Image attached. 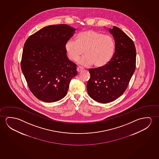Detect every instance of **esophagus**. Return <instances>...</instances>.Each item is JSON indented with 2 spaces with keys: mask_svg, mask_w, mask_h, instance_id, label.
I'll return each mask as SVG.
<instances>
[{
  "mask_svg": "<svg viewBox=\"0 0 159 159\" xmlns=\"http://www.w3.org/2000/svg\"><path fill=\"white\" fill-rule=\"evenodd\" d=\"M84 68L83 67H81V66H78V68H77V69H76V70L78 72H80L81 71L83 70Z\"/></svg>",
  "mask_w": 159,
  "mask_h": 159,
  "instance_id": "34e87169",
  "label": "esophagus"
}]
</instances>
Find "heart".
I'll return each mask as SVG.
<instances>
[{"label": "heart", "mask_w": 159, "mask_h": 159, "mask_svg": "<svg viewBox=\"0 0 159 159\" xmlns=\"http://www.w3.org/2000/svg\"><path fill=\"white\" fill-rule=\"evenodd\" d=\"M67 56L71 61H76L84 53L85 56L79 63L86 66L94 64L102 68L107 64L115 52V42L112 37L93 30L80 32L76 41L69 39L65 44Z\"/></svg>", "instance_id": "obj_1"}]
</instances>
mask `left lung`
<instances>
[{"mask_svg": "<svg viewBox=\"0 0 159 159\" xmlns=\"http://www.w3.org/2000/svg\"><path fill=\"white\" fill-rule=\"evenodd\" d=\"M109 31L115 39L114 54L105 66L89 69L90 78L87 84L89 96L103 103L122 95L136 66V49L132 39L116 26Z\"/></svg>", "mask_w": 159, "mask_h": 159, "instance_id": "left-lung-1", "label": "left lung"}]
</instances>
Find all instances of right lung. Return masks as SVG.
Returning a JSON list of instances; mask_svg holds the SVG:
<instances>
[{"mask_svg":"<svg viewBox=\"0 0 159 159\" xmlns=\"http://www.w3.org/2000/svg\"><path fill=\"white\" fill-rule=\"evenodd\" d=\"M76 30L66 24L50 25L31 35L25 43L21 68L33 95L45 102L61 100L68 93L76 65L65 49Z\"/></svg>","mask_w":159,"mask_h":159,"instance_id":"add662e5","label":"right lung"}]
</instances>
